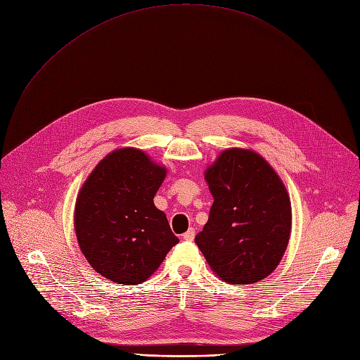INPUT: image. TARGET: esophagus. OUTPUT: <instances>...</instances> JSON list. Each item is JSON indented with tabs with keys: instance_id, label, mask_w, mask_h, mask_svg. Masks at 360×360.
<instances>
[{
	"instance_id": "1",
	"label": "esophagus",
	"mask_w": 360,
	"mask_h": 360,
	"mask_svg": "<svg viewBox=\"0 0 360 360\" xmlns=\"http://www.w3.org/2000/svg\"><path fill=\"white\" fill-rule=\"evenodd\" d=\"M194 237H195V231H194V228H190L188 231H186L184 236H182V238L185 240V241H193L194 240Z\"/></svg>"
}]
</instances>
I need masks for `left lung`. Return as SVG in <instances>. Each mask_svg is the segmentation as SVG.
Wrapping results in <instances>:
<instances>
[{
	"instance_id": "1",
	"label": "left lung",
	"mask_w": 360,
	"mask_h": 360,
	"mask_svg": "<svg viewBox=\"0 0 360 360\" xmlns=\"http://www.w3.org/2000/svg\"><path fill=\"white\" fill-rule=\"evenodd\" d=\"M205 179L213 205L195 244L225 283H259L276 269L288 245L291 201L284 182L260 154L245 148L222 151Z\"/></svg>"
}]
</instances>
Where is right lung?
Segmentation results:
<instances>
[{"mask_svg": "<svg viewBox=\"0 0 360 360\" xmlns=\"http://www.w3.org/2000/svg\"><path fill=\"white\" fill-rule=\"evenodd\" d=\"M166 167L132 147L107 154L77 194L75 232L94 271L117 284L148 279L178 244L154 195Z\"/></svg>", "mask_w": 360, "mask_h": 360, "instance_id": "right-lung-1", "label": "right lung"}]
</instances>
